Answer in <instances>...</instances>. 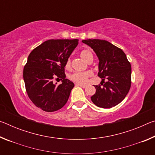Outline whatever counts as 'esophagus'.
Instances as JSON below:
<instances>
[{"instance_id": "34e87169", "label": "esophagus", "mask_w": 155, "mask_h": 155, "mask_svg": "<svg viewBox=\"0 0 155 155\" xmlns=\"http://www.w3.org/2000/svg\"><path fill=\"white\" fill-rule=\"evenodd\" d=\"M76 85L80 86V87H83V88H85V87H86V85H83V84H76Z\"/></svg>"}]
</instances>
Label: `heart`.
<instances>
[{
    "instance_id": "1",
    "label": "heart",
    "mask_w": 155,
    "mask_h": 155,
    "mask_svg": "<svg viewBox=\"0 0 155 155\" xmlns=\"http://www.w3.org/2000/svg\"><path fill=\"white\" fill-rule=\"evenodd\" d=\"M80 55L82 58L88 62L91 59H93V54L90 50L83 49L80 52ZM65 67L69 68L70 67V59H67L65 63ZM91 76V73L90 71L85 72H75L70 76V79L77 83H85L89 78Z\"/></svg>"
}]
</instances>
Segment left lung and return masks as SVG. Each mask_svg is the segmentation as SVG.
Returning a JSON list of instances; mask_svg holds the SVG:
<instances>
[{
  "mask_svg": "<svg viewBox=\"0 0 155 155\" xmlns=\"http://www.w3.org/2000/svg\"><path fill=\"white\" fill-rule=\"evenodd\" d=\"M99 59L98 76L107 82L94 85L96 93L91 97L94 104L101 108H111L121 103L131 85V65L122 49L106 40H85ZM102 81V82H103Z\"/></svg>",
  "mask_w": 155,
  "mask_h": 155,
  "instance_id": "8db88e82",
  "label": "left lung"
}]
</instances>
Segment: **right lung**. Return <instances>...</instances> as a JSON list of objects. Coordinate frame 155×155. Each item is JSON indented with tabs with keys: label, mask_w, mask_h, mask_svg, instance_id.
I'll return each instance as SVG.
<instances>
[{
	"label": "right lung",
	"mask_w": 155,
	"mask_h": 155,
	"mask_svg": "<svg viewBox=\"0 0 155 155\" xmlns=\"http://www.w3.org/2000/svg\"><path fill=\"white\" fill-rule=\"evenodd\" d=\"M78 44L74 40H49L31 51L23 70L28 98L38 108L52 112L66 104L74 84L65 78L67 59ZM60 79L59 86L53 83Z\"/></svg>",
	"instance_id": "obj_1"
}]
</instances>
